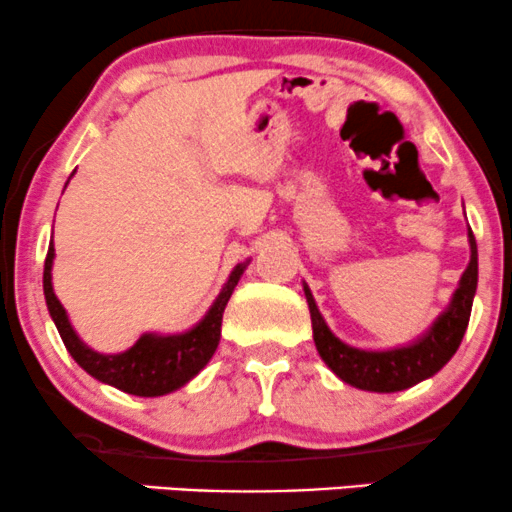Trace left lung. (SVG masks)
<instances>
[{
    "label": "left lung",
    "instance_id": "1",
    "mask_svg": "<svg viewBox=\"0 0 512 512\" xmlns=\"http://www.w3.org/2000/svg\"><path fill=\"white\" fill-rule=\"evenodd\" d=\"M469 248H472V260H469V267L464 269L460 286L452 293L448 310L433 322L431 330L424 337L416 339L409 346H399V349L366 351L344 344L342 339H337L330 332L325 317L317 310L313 293H310L308 286H303L305 298H308L310 320H313L317 354L332 368V373L342 378L344 383L368 392H399L436 375L455 356L464 330L469 325V315H472V301L474 293H477L479 276L477 240H474L472 231H469Z\"/></svg>",
    "mask_w": 512,
    "mask_h": 512
}]
</instances>
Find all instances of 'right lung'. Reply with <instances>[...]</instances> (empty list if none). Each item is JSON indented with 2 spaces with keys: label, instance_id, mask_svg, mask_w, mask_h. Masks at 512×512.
I'll return each mask as SVG.
<instances>
[{
  "label": "right lung",
  "instance_id": "right-lung-1",
  "mask_svg": "<svg viewBox=\"0 0 512 512\" xmlns=\"http://www.w3.org/2000/svg\"><path fill=\"white\" fill-rule=\"evenodd\" d=\"M52 260H55V248L50 243L48 257H45L43 291L45 303H48V310L67 351L88 375L137 397L168 395V392L190 383L199 370L207 366L216 346H219L223 310H226L233 289L238 286L240 274L248 267V264H238L233 269L209 313L192 330L182 334H144L132 349L122 351V354H98L81 342L79 334L72 330L67 310L62 308L55 291H52Z\"/></svg>",
  "mask_w": 512,
  "mask_h": 512
}]
</instances>
